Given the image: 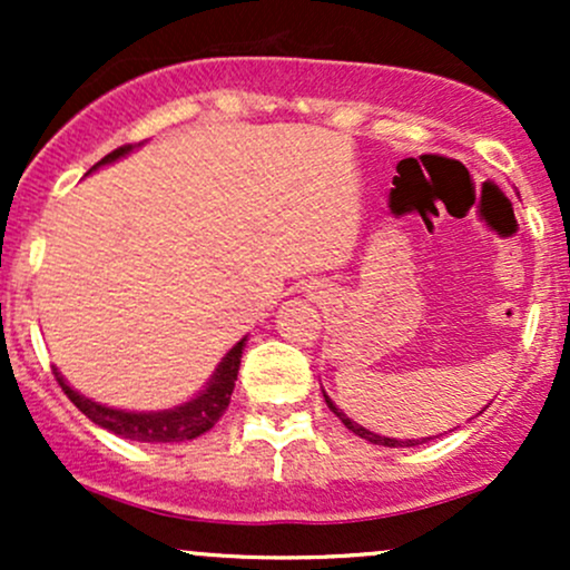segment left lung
Masks as SVG:
<instances>
[{
    "mask_svg": "<svg viewBox=\"0 0 570 570\" xmlns=\"http://www.w3.org/2000/svg\"><path fill=\"white\" fill-rule=\"evenodd\" d=\"M324 399H326V404H330V410L335 412V415L340 417V421L345 423V429H351L353 434H358V436H362V440H367V442H372V444H385V448H415V444H421V442H429V440H431V436H426V440H407V442H404V440H389V436L372 434V431H367L364 426H358V423H353L351 417L345 415V412H340V410L335 407V404L330 402V396H324Z\"/></svg>",
    "mask_w": 570,
    "mask_h": 570,
    "instance_id": "left-lung-1",
    "label": "left lung"
}]
</instances>
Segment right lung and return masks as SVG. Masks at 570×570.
Instances as JSON below:
<instances>
[{
    "instance_id": "obj_1",
    "label": "right lung",
    "mask_w": 570,
    "mask_h": 570,
    "mask_svg": "<svg viewBox=\"0 0 570 570\" xmlns=\"http://www.w3.org/2000/svg\"><path fill=\"white\" fill-rule=\"evenodd\" d=\"M134 149V144H122V147L112 149L107 158H101L96 163L90 171H96L98 166L104 163H112L122 155H128ZM88 171V174H90ZM246 337L240 343H235L230 353L222 358V364L214 372V377L208 381L206 391L200 396H195L193 402L181 404V407L174 410H163V412H122V410H112L104 407V404L94 402V399L77 394L71 385H67L61 375L56 372V381L63 389V394L71 399L77 410L82 415H88L96 426L112 431V434L126 436V440L134 442H185V440H195V436L206 434L214 423L225 415L227 404H230L235 381H238V367H240V353H244Z\"/></svg>"
}]
</instances>
